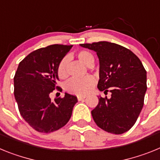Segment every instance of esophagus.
Masks as SVG:
<instances>
[{"instance_id": "34e87169", "label": "esophagus", "mask_w": 160, "mask_h": 160, "mask_svg": "<svg viewBox=\"0 0 160 160\" xmlns=\"http://www.w3.org/2000/svg\"><path fill=\"white\" fill-rule=\"evenodd\" d=\"M84 98H86V96H81V95L78 96V101H82V100H83Z\"/></svg>"}]
</instances>
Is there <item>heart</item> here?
Here are the masks:
<instances>
[{
    "label": "heart",
    "mask_w": 160,
    "mask_h": 160,
    "mask_svg": "<svg viewBox=\"0 0 160 160\" xmlns=\"http://www.w3.org/2000/svg\"><path fill=\"white\" fill-rule=\"evenodd\" d=\"M78 58L81 61L83 64L90 66L94 64V56L90 51L82 49L78 52ZM69 62L68 57L63 58L59 62L58 66V76L59 78L65 79L68 76L67 71V63ZM95 84V79L91 76H88L84 78L77 79L72 78L66 82V90L67 92L70 94H78V95H83L87 94Z\"/></svg>",
    "instance_id": "b5f03b06"
}]
</instances>
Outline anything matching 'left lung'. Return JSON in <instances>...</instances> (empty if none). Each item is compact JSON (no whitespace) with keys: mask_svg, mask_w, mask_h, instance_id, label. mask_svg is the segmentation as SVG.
Masks as SVG:
<instances>
[{"mask_svg":"<svg viewBox=\"0 0 160 160\" xmlns=\"http://www.w3.org/2000/svg\"><path fill=\"white\" fill-rule=\"evenodd\" d=\"M94 50L99 59L98 88L111 97L98 98L91 111L94 122L107 132L120 135L135 125L144 103L147 72L130 49L115 43L98 42L80 44Z\"/></svg>","mask_w":160,"mask_h":160,"instance_id":"8db88e82","label":"left lung"}]
</instances>
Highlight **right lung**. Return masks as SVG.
I'll return each mask as SVG.
<instances>
[{
  "label": "right lung",
  "mask_w": 160,
  "mask_h": 160,
  "mask_svg": "<svg viewBox=\"0 0 160 160\" xmlns=\"http://www.w3.org/2000/svg\"><path fill=\"white\" fill-rule=\"evenodd\" d=\"M73 46L51 45L28 54L19 63L14 81V96L20 114L31 128L41 133H50L64 127L70 120L75 95L51 100L49 94L60 90L57 70L60 61Z\"/></svg>",
  "instance_id": "obj_1"
}]
</instances>
